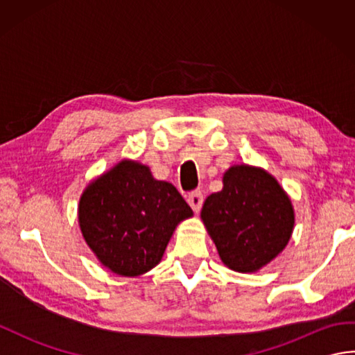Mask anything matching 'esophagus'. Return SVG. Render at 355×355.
<instances>
[{
  "label": "esophagus",
  "mask_w": 355,
  "mask_h": 355,
  "mask_svg": "<svg viewBox=\"0 0 355 355\" xmlns=\"http://www.w3.org/2000/svg\"><path fill=\"white\" fill-rule=\"evenodd\" d=\"M202 201H205V197H202L201 191H193L187 195V202H189V206L195 210V212H198L201 209Z\"/></svg>",
  "instance_id": "obj_1"
}]
</instances>
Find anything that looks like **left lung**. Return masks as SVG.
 I'll return each mask as SVG.
<instances>
[{"mask_svg":"<svg viewBox=\"0 0 355 355\" xmlns=\"http://www.w3.org/2000/svg\"><path fill=\"white\" fill-rule=\"evenodd\" d=\"M223 183V191L206 198L201 220L225 266L253 273L288 244L291 201L275 177L254 166H232Z\"/></svg>","mask_w":355,"mask_h":355,"instance_id":"1","label":"left lung"}]
</instances>
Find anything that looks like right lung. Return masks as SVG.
<instances>
[{"mask_svg":"<svg viewBox=\"0 0 355 355\" xmlns=\"http://www.w3.org/2000/svg\"><path fill=\"white\" fill-rule=\"evenodd\" d=\"M192 209L149 168L123 160L88 184L79 201V225L103 267L140 276L162 261L173 230Z\"/></svg>","mask_w":355,"mask_h":355,"instance_id":"add662e5","label":"right lung"}]
</instances>
